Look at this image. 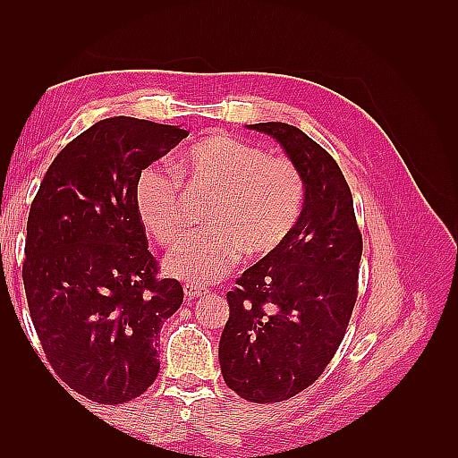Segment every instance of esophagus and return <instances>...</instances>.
Returning <instances> with one entry per match:
<instances>
[{
	"label": "esophagus",
	"instance_id": "obj_1",
	"mask_svg": "<svg viewBox=\"0 0 458 458\" xmlns=\"http://www.w3.org/2000/svg\"><path fill=\"white\" fill-rule=\"evenodd\" d=\"M183 293H185V300H189V301H192V300H197V298H200L202 294H204V288L202 286H197V284H185L183 286Z\"/></svg>",
	"mask_w": 458,
	"mask_h": 458
}]
</instances>
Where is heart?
I'll return each instance as SVG.
<instances>
[{"label":"heart","instance_id":"1","mask_svg":"<svg viewBox=\"0 0 458 458\" xmlns=\"http://www.w3.org/2000/svg\"><path fill=\"white\" fill-rule=\"evenodd\" d=\"M172 168L175 174L148 165L140 174L135 210L152 239L170 250L189 225L184 191L212 195L204 208L208 227L192 233L164 263L179 281L217 283L244 254L258 259L279 250L306 204V179L294 160L227 133L202 137Z\"/></svg>","mask_w":458,"mask_h":458}]
</instances>
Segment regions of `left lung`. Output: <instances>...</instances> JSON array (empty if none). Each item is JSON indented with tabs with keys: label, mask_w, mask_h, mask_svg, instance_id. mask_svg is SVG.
<instances>
[{
	"label": "left lung",
	"mask_w": 458,
	"mask_h": 458,
	"mask_svg": "<svg viewBox=\"0 0 458 458\" xmlns=\"http://www.w3.org/2000/svg\"><path fill=\"white\" fill-rule=\"evenodd\" d=\"M273 135L306 179L296 229L227 293L219 340L225 384L252 403H279L310 387L335 357L357 300L363 237L336 160L300 128L252 123Z\"/></svg>",
	"instance_id": "left-lung-1"
}]
</instances>
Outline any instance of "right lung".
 Instances as JSON below:
<instances>
[{
    "mask_svg": "<svg viewBox=\"0 0 458 458\" xmlns=\"http://www.w3.org/2000/svg\"><path fill=\"white\" fill-rule=\"evenodd\" d=\"M189 135L114 116L68 143L26 224L24 293L55 374L95 403L140 397L158 377L160 328L183 286L160 279L135 210L140 174Z\"/></svg>",
    "mask_w": 458,
    "mask_h": 458,
    "instance_id": "right-lung-1",
    "label": "right lung"
}]
</instances>
